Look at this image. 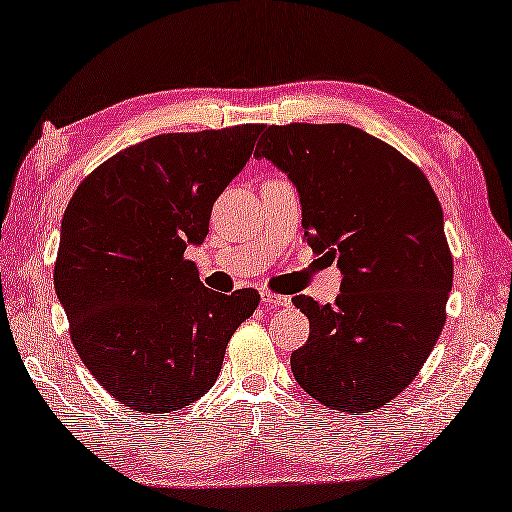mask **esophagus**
I'll return each instance as SVG.
<instances>
[{
    "label": "esophagus",
    "instance_id": "1",
    "mask_svg": "<svg viewBox=\"0 0 512 512\" xmlns=\"http://www.w3.org/2000/svg\"><path fill=\"white\" fill-rule=\"evenodd\" d=\"M261 301L265 303V306H281V308H288L292 303V299L285 297V294H274L270 290L261 292Z\"/></svg>",
    "mask_w": 512,
    "mask_h": 512
}]
</instances>
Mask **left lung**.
<instances>
[{"mask_svg":"<svg viewBox=\"0 0 512 512\" xmlns=\"http://www.w3.org/2000/svg\"><path fill=\"white\" fill-rule=\"evenodd\" d=\"M256 157L297 186L303 238L337 261L335 303H292L310 337L290 357L301 389L362 416L400 396L441 337L452 290L443 209L416 164L346 123L270 125Z\"/></svg>","mask_w":512,"mask_h":512,"instance_id":"8db88e82","label":"left lung"}]
</instances>
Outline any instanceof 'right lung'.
Wrapping results in <instances>:
<instances>
[{
	"label": "right lung",
	"mask_w": 512,
	"mask_h": 512,
	"mask_svg": "<svg viewBox=\"0 0 512 512\" xmlns=\"http://www.w3.org/2000/svg\"><path fill=\"white\" fill-rule=\"evenodd\" d=\"M261 132L157 134L116 152L67 204L53 285L80 360L125 407L170 414L202 398L258 308L256 290L204 288L184 251L204 242Z\"/></svg>",
	"instance_id": "add662e5"
}]
</instances>
